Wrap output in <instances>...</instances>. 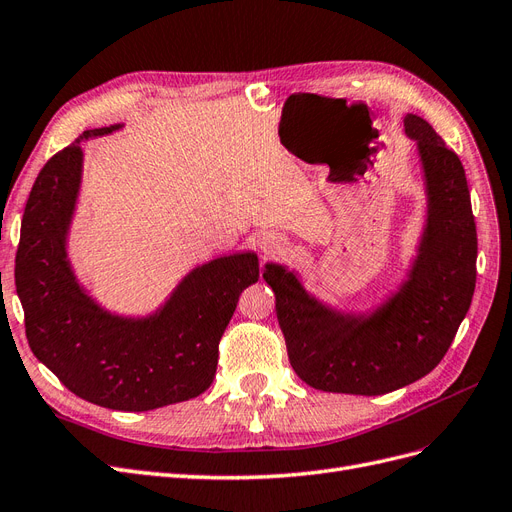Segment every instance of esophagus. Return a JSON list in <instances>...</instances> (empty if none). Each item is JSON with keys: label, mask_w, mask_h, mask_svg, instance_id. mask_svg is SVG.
<instances>
[{"label": "esophagus", "mask_w": 512, "mask_h": 512, "mask_svg": "<svg viewBox=\"0 0 512 512\" xmlns=\"http://www.w3.org/2000/svg\"><path fill=\"white\" fill-rule=\"evenodd\" d=\"M258 245H260V250L267 254V256H281V254L286 252V241L281 239L279 235H273V233L262 235L258 239Z\"/></svg>", "instance_id": "obj_1"}]
</instances>
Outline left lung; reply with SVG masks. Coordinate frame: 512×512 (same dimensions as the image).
<instances>
[{
	"label": "left lung",
	"mask_w": 512,
	"mask_h": 512,
	"mask_svg": "<svg viewBox=\"0 0 512 512\" xmlns=\"http://www.w3.org/2000/svg\"><path fill=\"white\" fill-rule=\"evenodd\" d=\"M426 190V220L400 284L364 311L317 298L286 264H264L294 373L322 392L379 396L438 366L477 284V224L464 167L428 122L404 116Z\"/></svg>",
	"instance_id": "8db88e82"
}]
</instances>
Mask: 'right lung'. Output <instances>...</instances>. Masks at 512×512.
Masks as SVG:
<instances>
[{
	"mask_svg": "<svg viewBox=\"0 0 512 512\" xmlns=\"http://www.w3.org/2000/svg\"><path fill=\"white\" fill-rule=\"evenodd\" d=\"M118 129L84 131L44 165L25 207L14 277L33 356L76 396L135 413L197 398L211 385L239 294L258 281V256L248 250L197 264L146 315L103 307L78 279L67 248L82 142Z\"/></svg>",
	"mask_w": 512,
	"mask_h": 512,
	"instance_id": "1",
	"label": "right lung"
}]
</instances>
